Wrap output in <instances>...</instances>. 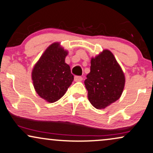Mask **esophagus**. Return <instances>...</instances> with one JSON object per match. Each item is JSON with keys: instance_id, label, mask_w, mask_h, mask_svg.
Masks as SVG:
<instances>
[{"instance_id": "obj_1", "label": "esophagus", "mask_w": 153, "mask_h": 153, "mask_svg": "<svg viewBox=\"0 0 153 153\" xmlns=\"http://www.w3.org/2000/svg\"><path fill=\"white\" fill-rule=\"evenodd\" d=\"M74 80L75 82H80L82 80V78L81 76H75Z\"/></svg>"}]
</instances>
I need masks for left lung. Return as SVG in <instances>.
<instances>
[{
	"instance_id": "left-lung-1",
	"label": "left lung",
	"mask_w": 153,
	"mask_h": 153,
	"mask_svg": "<svg viewBox=\"0 0 153 153\" xmlns=\"http://www.w3.org/2000/svg\"><path fill=\"white\" fill-rule=\"evenodd\" d=\"M85 85L89 101L96 109H104L119 99L124 88L125 75L109 50L92 58Z\"/></svg>"
}]
</instances>
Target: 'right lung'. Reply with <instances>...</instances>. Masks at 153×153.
Wrapping results in <instances>:
<instances>
[{
	"label": "right lung",
	"instance_id": "obj_1",
	"mask_svg": "<svg viewBox=\"0 0 153 153\" xmlns=\"http://www.w3.org/2000/svg\"><path fill=\"white\" fill-rule=\"evenodd\" d=\"M68 51L58 42L50 45L34 66L32 79L36 93L53 103L64 95L74 77L65 63Z\"/></svg>",
	"mask_w": 153,
	"mask_h": 153
}]
</instances>
